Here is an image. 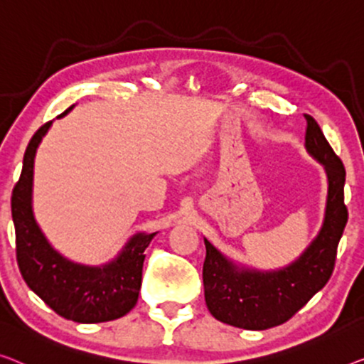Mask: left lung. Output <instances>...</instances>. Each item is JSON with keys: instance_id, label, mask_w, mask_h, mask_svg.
<instances>
[{"instance_id": "1", "label": "left lung", "mask_w": 364, "mask_h": 364, "mask_svg": "<svg viewBox=\"0 0 364 364\" xmlns=\"http://www.w3.org/2000/svg\"><path fill=\"white\" fill-rule=\"evenodd\" d=\"M307 121L306 150L327 173V204L321 230L297 259L279 269L243 267L204 238V297L217 321L245 330H267L284 323L327 284L337 247L348 220L343 203L345 166L335 155L316 119Z\"/></svg>"}]
</instances>
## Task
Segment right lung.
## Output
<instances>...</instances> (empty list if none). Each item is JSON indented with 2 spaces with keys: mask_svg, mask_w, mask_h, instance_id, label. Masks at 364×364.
<instances>
[{
  "mask_svg": "<svg viewBox=\"0 0 364 364\" xmlns=\"http://www.w3.org/2000/svg\"><path fill=\"white\" fill-rule=\"evenodd\" d=\"M50 126L52 121L43 124L27 145L23 171L11 198L19 271L26 284L58 316L80 323L114 321L137 304L145 248L156 232L132 235L116 258L97 267L72 262L57 252L43 235L32 210L36 151Z\"/></svg>",
  "mask_w": 364,
  "mask_h": 364,
  "instance_id": "add662e5",
  "label": "right lung"
}]
</instances>
